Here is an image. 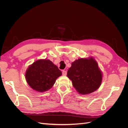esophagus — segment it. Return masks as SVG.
Segmentation results:
<instances>
[{"label": "esophagus", "mask_w": 128, "mask_h": 128, "mask_svg": "<svg viewBox=\"0 0 128 128\" xmlns=\"http://www.w3.org/2000/svg\"><path fill=\"white\" fill-rule=\"evenodd\" d=\"M67 71H65V70H63L62 71V75L64 76H66L67 75Z\"/></svg>", "instance_id": "esophagus-1"}]
</instances>
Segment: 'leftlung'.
<instances>
[{
	"label": "left lung",
	"mask_w": 128,
	"mask_h": 128,
	"mask_svg": "<svg viewBox=\"0 0 128 128\" xmlns=\"http://www.w3.org/2000/svg\"><path fill=\"white\" fill-rule=\"evenodd\" d=\"M102 72L94 58H80L72 64L67 72L73 86L80 94L94 92L101 86Z\"/></svg>",
	"instance_id": "left-lung-1"
}]
</instances>
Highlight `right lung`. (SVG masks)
Instances as JSON below:
<instances>
[{"label":"right lung","instance_id":"obj_1","mask_svg":"<svg viewBox=\"0 0 128 128\" xmlns=\"http://www.w3.org/2000/svg\"><path fill=\"white\" fill-rule=\"evenodd\" d=\"M61 75V72L51 60L41 59L29 66L26 71L25 78L34 90L44 92L53 86Z\"/></svg>","mask_w":128,"mask_h":128}]
</instances>
